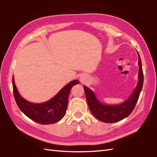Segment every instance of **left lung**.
Wrapping results in <instances>:
<instances>
[{
  "label": "left lung",
  "instance_id": "left-lung-1",
  "mask_svg": "<svg viewBox=\"0 0 157 157\" xmlns=\"http://www.w3.org/2000/svg\"><path fill=\"white\" fill-rule=\"evenodd\" d=\"M138 54V82L131 96L125 101L117 105L102 104L96 98L94 92L86 86H84L86 98L89 109L96 119L105 123H115L129 116L134 110L140 94L144 82L141 59Z\"/></svg>",
  "mask_w": 157,
  "mask_h": 157
}]
</instances>
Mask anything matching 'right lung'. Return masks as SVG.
Returning <instances> with one entry per match:
<instances>
[{
    "label": "right lung",
    "mask_w": 157,
    "mask_h": 157,
    "mask_svg": "<svg viewBox=\"0 0 157 157\" xmlns=\"http://www.w3.org/2000/svg\"><path fill=\"white\" fill-rule=\"evenodd\" d=\"M12 83L13 95L19 109L34 121L46 125L58 122L65 116L69 92L73 86L79 84V81L75 79L70 82L52 98L39 104L29 102L22 98L17 89L13 78Z\"/></svg>",
    "instance_id": "right-lung-1"
}]
</instances>
